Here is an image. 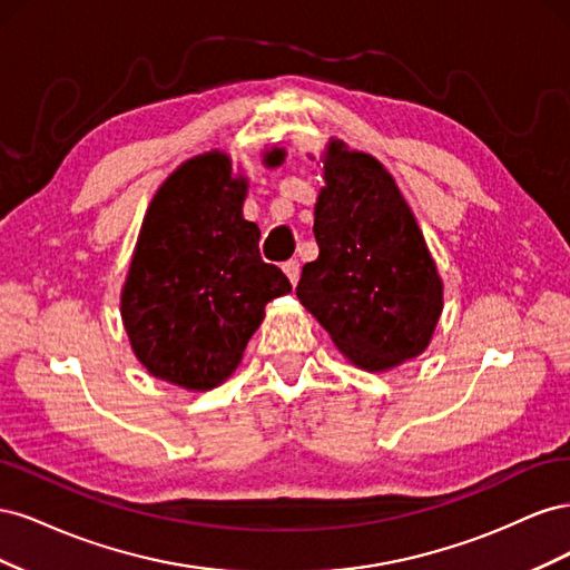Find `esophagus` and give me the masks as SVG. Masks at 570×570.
Returning <instances> with one entry per match:
<instances>
[{
	"label": "esophagus",
	"instance_id": "obj_1",
	"mask_svg": "<svg viewBox=\"0 0 570 570\" xmlns=\"http://www.w3.org/2000/svg\"><path fill=\"white\" fill-rule=\"evenodd\" d=\"M283 271H285V275L289 278V283H292V285H297V281H299V271H302L297 258H289V262H285V264H283Z\"/></svg>",
	"mask_w": 570,
	"mask_h": 570
}]
</instances>
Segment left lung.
I'll use <instances>...</instances> for the list:
<instances>
[{
    "mask_svg": "<svg viewBox=\"0 0 570 570\" xmlns=\"http://www.w3.org/2000/svg\"><path fill=\"white\" fill-rule=\"evenodd\" d=\"M318 258L299 302L366 371L419 356L442 314V281L404 197L371 154L333 142L316 202Z\"/></svg>",
    "mask_w": 570,
    "mask_h": 570,
    "instance_id": "1",
    "label": "left lung"
}]
</instances>
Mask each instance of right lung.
<instances>
[{"instance_id": "obj_1", "label": "right lung", "mask_w": 570, "mask_h": 570, "mask_svg": "<svg viewBox=\"0 0 570 570\" xmlns=\"http://www.w3.org/2000/svg\"><path fill=\"white\" fill-rule=\"evenodd\" d=\"M283 149L268 154L278 166ZM247 183L226 154L185 161L145 216L120 295V314L145 368L187 390H212L235 371L264 306L292 289L258 252L243 218Z\"/></svg>"}]
</instances>
